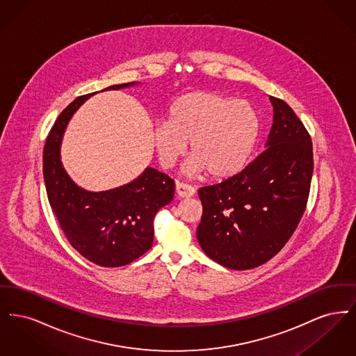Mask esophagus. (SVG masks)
<instances>
[{
  "mask_svg": "<svg viewBox=\"0 0 356 356\" xmlns=\"http://www.w3.org/2000/svg\"><path fill=\"white\" fill-rule=\"evenodd\" d=\"M176 193L180 196V197H191L195 195V188L186 183H180V181H176Z\"/></svg>",
  "mask_w": 356,
  "mask_h": 356,
  "instance_id": "obj_1",
  "label": "esophagus"
}]
</instances>
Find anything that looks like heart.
Segmentation results:
<instances>
[{
  "instance_id": "heart-1",
  "label": "heart",
  "mask_w": 356,
  "mask_h": 356,
  "mask_svg": "<svg viewBox=\"0 0 356 356\" xmlns=\"http://www.w3.org/2000/svg\"><path fill=\"white\" fill-rule=\"evenodd\" d=\"M259 134V118L245 102L211 92L181 96L170 106L168 122L157 124L153 140L160 161L172 167L188 149V175L204 170L216 179L234 176L245 164Z\"/></svg>"
}]
</instances>
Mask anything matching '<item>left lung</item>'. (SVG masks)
<instances>
[{
    "instance_id": "obj_1",
    "label": "left lung",
    "mask_w": 356,
    "mask_h": 356,
    "mask_svg": "<svg viewBox=\"0 0 356 356\" xmlns=\"http://www.w3.org/2000/svg\"><path fill=\"white\" fill-rule=\"evenodd\" d=\"M270 100L273 122L266 149L235 176L199 189V244L231 270H251L277 254L295 232L309 195L311 136L287 102Z\"/></svg>"
}]
</instances>
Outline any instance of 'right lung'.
<instances>
[{
	"label": "right lung",
	"mask_w": 356,
	"mask_h": 356,
	"mask_svg": "<svg viewBox=\"0 0 356 356\" xmlns=\"http://www.w3.org/2000/svg\"><path fill=\"white\" fill-rule=\"evenodd\" d=\"M138 83L112 85L119 90ZM95 93L77 97L57 118L44 147V181L51 209L70 245L102 267H121L145 254L153 244V220L170 204L175 181L168 175L145 170L125 186L90 192L77 186L61 163V141L72 115Z\"/></svg>",
	"instance_id": "right-lung-1"
}]
</instances>
